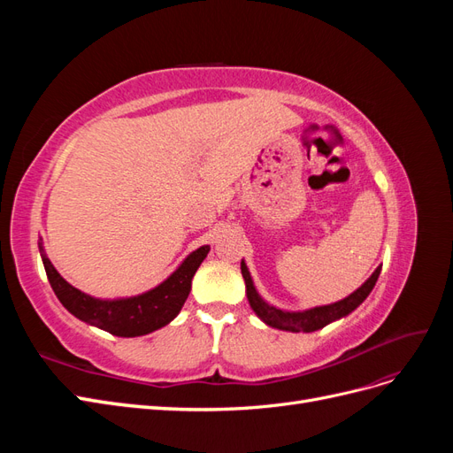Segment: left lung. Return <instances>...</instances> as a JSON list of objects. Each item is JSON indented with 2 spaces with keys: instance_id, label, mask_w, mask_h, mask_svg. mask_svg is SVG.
Wrapping results in <instances>:
<instances>
[{
  "instance_id": "left-lung-1",
  "label": "left lung",
  "mask_w": 453,
  "mask_h": 453,
  "mask_svg": "<svg viewBox=\"0 0 453 453\" xmlns=\"http://www.w3.org/2000/svg\"><path fill=\"white\" fill-rule=\"evenodd\" d=\"M380 272H381V266H378L372 272V276H370L357 291H353L349 296L338 300L334 304L291 311V310H281L278 306H272L258 295L250 273V268L242 258V276L245 281V295H248L250 306L257 313V318L272 328H280V331H289V333H313L326 326L328 323L346 318L348 313H351L359 304H363L365 298L370 295V291L374 289Z\"/></svg>"
}]
</instances>
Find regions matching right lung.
Here are the masks:
<instances>
[{"mask_svg":"<svg viewBox=\"0 0 453 453\" xmlns=\"http://www.w3.org/2000/svg\"><path fill=\"white\" fill-rule=\"evenodd\" d=\"M37 245L49 283L62 306L77 319L122 338L143 336L173 321L190 293V283H193L198 266L210 253V245H202L196 251L188 253L166 280L142 295L96 298L79 291L77 287L60 276L45 253L43 240L39 238Z\"/></svg>","mask_w":453,"mask_h":453,"instance_id":"add662e5","label":"right lung"}]
</instances>
